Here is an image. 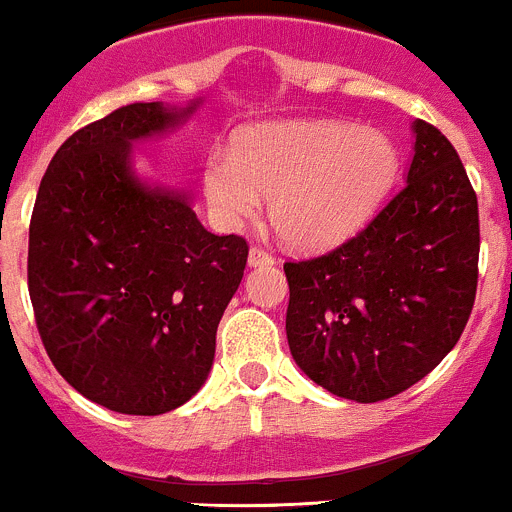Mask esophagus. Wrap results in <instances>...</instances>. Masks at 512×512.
I'll use <instances>...</instances> for the list:
<instances>
[{
  "mask_svg": "<svg viewBox=\"0 0 512 512\" xmlns=\"http://www.w3.org/2000/svg\"><path fill=\"white\" fill-rule=\"evenodd\" d=\"M273 263H276V258L268 254V251L258 249V246H251V251H249V266L258 268V266H273Z\"/></svg>",
  "mask_w": 512,
  "mask_h": 512,
  "instance_id": "obj_1",
  "label": "esophagus"
}]
</instances>
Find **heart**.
<instances>
[{"instance_id":"1","label":"heart","mask_w":512,"mask_h":512,"mask_svg":"<svg viewBox=\"0 0 512 512\" xmlns=\"http://www.w3.org/2000/svg\"><path fill=\"white\" fill-rule=\"evenodd\" d=\"M401 169L386 131L343 119H286L244 126L231 151L214 149L204 191L214 219L239 229L268 199V219L286 244L326 249L361 229Z\"/></svg>"}]
</instances>
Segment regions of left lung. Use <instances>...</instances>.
Instances as JSON below:
<instances>
[{
	"instance_id": "left-lung-1",
	"label": "left lung",
	"mask_w": 512,
	"mask_h": 512,
	"mask_svg": "<svg viewBox=\"0 0 512 512\" xmlns=\"http://www.w3.org/2000/svg\"><path fill=\"white\" fill-rule=\"evenodd\" d=\"M406 186L328 254L283 263L293 361L333 396L376 403L458 343L478 288V199L458 151L413 121Z\"/></svg>"
}]
</instances>
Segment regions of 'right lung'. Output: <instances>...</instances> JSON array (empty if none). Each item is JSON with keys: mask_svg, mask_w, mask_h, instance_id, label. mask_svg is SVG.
<instances>
[{"mask_svg": "<svg viewBox=\"0 0 512 512\" xmlns=\"http://www.w3.org/2000/svg\"><path fill=\"white\" fill-rule=\"evenodd\" d=\"M196 106L136 101L74 131L29 224V296L54 368L126 416L174 411L204 386L249 258L246 239L201 226L186 191L131 169L134 141L176 129Z\"/></svg>", "mask_w": 512, "mask_h": 512, "instance_id": "obj_1", "label": "right lung"}]
</instances>
